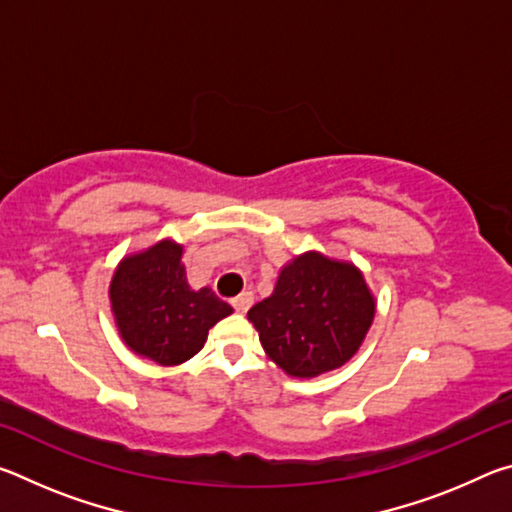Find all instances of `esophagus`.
Wrapping results in <instances>:
<instances>
[{"instance_id": "obj_1", "label": "esophagus", "mask_w": 512, "mask_h": 512, "mask_svg": "<svg viewBox=\"0 0 512 512\" xmlns=\"http://www.w3.org/2000/svg\"><path fill=\"white\" fill-rule=\"evenodd\" d=\"M253 302H255L253 291H244V293H239L237 298H232V307H235L237 311H241V314H244V311H248Z\"/></svg>"}]
</instances>
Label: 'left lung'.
Instances as JSON below:
<instances>
[{
  "label": "left lung",
  "instance_id": "left-lung-1",
  "mask_svg": "<svg viewBox=\"0 0 512 512\" xmlns=\"http://www.w3.org/2000/svg\"><path fill=\"white\" fill-rule=\"evenodd\" d=\"M372 318L375 300L363 275L318 253L284 266L273 296L248 311L266 354L291 377L343 366L359 350Z\"/></svg>",
  "mask_w": 512,
  "mask_h": 512
}]
</instances>
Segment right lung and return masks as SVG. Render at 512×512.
<instances>
[{
	"label": "right lung",
	"mask_w": 512,
	"mask_h": 512,
	"mask_svg": "<svg viewBox=\"0 0 512 512\" xmlns=\"http://www.w3.org/2000/svg\"><path fill=\"white\" fill-rule=\"evenodd\" d=\"M183 248L160 241L126 257L110 284L121 339L160 366H178L203 348L210 327L232 314L212 289L194 291L180 262Z\"/></svg>",
	"instance_id": "1"
}]
</instances>
